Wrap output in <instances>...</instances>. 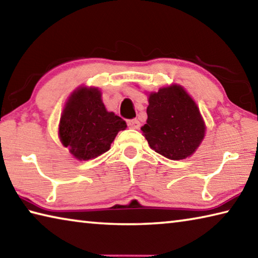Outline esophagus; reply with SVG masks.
Segmentation results:
<instances>
[{"instance_id":"34e87169","label":"esophagus","mask_w":258,"mask_h":258,"mask_svg":"<svg viewBox=\"0 0 258 258\" xmlns=\"http://www.w3.org/2000/svg\"><path fill=\"white\" fill-rule=\"evenodd\" d=\"M127 125L130 128L137 130L140 127V121L138 119H130V120H127Z\"/></svg>"}]
</instances>
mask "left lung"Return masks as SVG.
<instances>
[{"mask_svg": "<svg viewBox=\"0 0 258 258\" xmlns=\"http://www.w3.org/2000/svg\"><path fill=\"white\" fill-rule=\"evenodd\" d=\"M147 124L141 127L151 149L172 160L184 159L199 147L205 124L183 87L168 86L149 95Z\"/></svg>", "mask_w": 258, "mask_h": 258, "instance_id": "8db88e82", "label": "left lung"}]
</instances>
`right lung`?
Segmentation results:
<instances>
[{"label": "right lung", "mask_w": 258, "mask_h": 258, "mask_svg": "<svg viewBox=\"0 0 258 258\" xmlns=\"http://www.w3.org/2000/svg\"><path fill=\"white\" fill-rule=\"evenodd\" d=\"M126 127L124 119L106 110L98 89L81 87L63 109L59 137L74 157L87 160L110 149L117 133Z\"/></svg>", "instance_id": "1"}]
</instances>
